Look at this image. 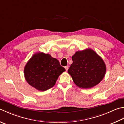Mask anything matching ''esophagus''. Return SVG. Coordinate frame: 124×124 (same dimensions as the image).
I'll list each match as a JSON object with an SVG mask.
<instances>
[{"label": "esophagus", "instance_id": "obj_1", "mask_svg": "<svg viewBox=\"0 0 124 124\" xmlns=\"http://www.w3.org/2000/svg\"><path fill=\"white\" fill-rule=\"evenodd\" d=\"M68 68H69L68 66H65V70H66V71H67V70H68Z\"/></svg>", "mask_w": 124, "mask_h": 124}]
</instances>
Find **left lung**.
<instances>
[{
    "mask_svg": "<svg viewBox=\"0 0 124 124\" xmlns=\"http://www.w3.org/2000/svg\"><path fill=\"white\" fill-rule=\"evenodd\" d=\"M72 63L68 72L80 88L89 89L99 84L106 72L103 60L93 49L77 52L72 56Z\"/></svg>",
    "mask_w": 124,
    "mask_h": 124,
    "instance_id": "8db88e82",
    "label": "left lung"
}]
</instances>
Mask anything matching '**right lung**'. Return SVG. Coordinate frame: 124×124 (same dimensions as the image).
<instances>
[{"mask_svg": "<svg viewBox=\"0 0 124 124\" xmlns=\"http://www.w3.org/2000/svg\"><path fill=\"white\" fill-rule=\"evenodd\" d=\"M65 71L56 59L43 53L34 54L24 68L27 83L38 90L44 91L54 85L60 75Z\"/></svg>", "mask_w": 124, "mask_h": 124, "instance_id": "right-lung-1", "label": "right lung"}]
</instances>
